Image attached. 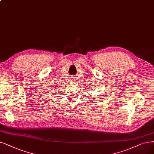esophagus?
<instances>
[{
  "label": "esophagus",
  "mask_w": 154,
  "mask_h": 154,
  "mask_svg": "<svg viewBox=\"0 0 154 154\" xmlns=\"http://www.w3.org/2000/svg\"><path fill=\"white\" fill-rule=\"evenodd\" d=\"M76 79L75 77H72V78H71V81H72V82H76Z\"/></svg>",
  "instance_id": "1"
}]
</instances>
